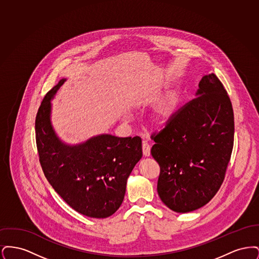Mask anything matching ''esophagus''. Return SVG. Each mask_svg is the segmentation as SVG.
Wrapping results in <instances>:
<instances>
[{"label":"esophagus","instance_id":"esophagus-1","mask_svg":"<svg viewBox=\"0 0 259 259\" xmlns=\"http://www.w3.org/2000/svg\"><path fill=\"white\" fill-rule=\"evenodd\" d=\"M143 153H144L145 157L150 156V146L148 145V143L143 144Z\"/></svg>","mask_w":259,"mask_h":259}]
</instances>
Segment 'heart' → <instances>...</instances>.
<instances>
[{"label":"heart","instance_id":"obj_1","mask_svg":"<svg viewBox=\"0 0 259 259\" xmlns=\"http://www.w3.org/2000/svg\"><path fill=\"white\" fill-rule=\"evenodd\" d=\"M179 96L174 93L166 99L155 113V123L158 127H166L176 118L179 111Z\"/></svg>","mask_w":259,"mask_h":259}]
</instances>
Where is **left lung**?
Masks as SVG:
<instances>
[{
	"mask_svg": "<svg viewBox=\"0 0 259 259\" xmlns=\"http://www.w3.org/2000/svg\"><path fill=\"white\" fill-rule=\"evenodd\" d=\"M196 98L153 138L151 155L160 166L157 192L176 212L209 203L223 183L234 142L231 101L214 74L199 82Z\"/></svg>",
	"mask_w": 259,
	"mask_h": 259,
	"instance_id": "left-lung-1",
	"label": "left lung"
}]
</instances>
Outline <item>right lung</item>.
<instances>
[{
	"label": "right lung",
	"mask_w": 259,
	"mask_h": 259,
	"mask_svg": "<svg viewBox=\"0 0 259 259\" xmlns=\"http://www.w3.org/2000/svg\"><path fill=\"white\" fill-rule=\"evenodd\" d=\"M67 78L42 100L36 117L39 162L50 185L77 212L94 219L113 214L123 202L127 180L143 156L140 137L100 134L70 145L51 122V101Z\"/></svg>",
	"instance_id": "right-lung-1"
}]
</instances>
